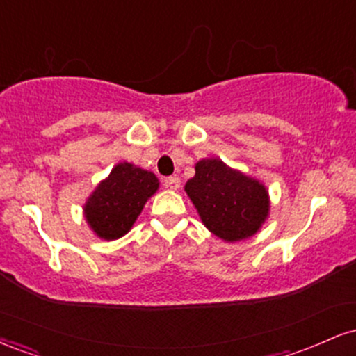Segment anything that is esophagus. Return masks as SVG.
<instances>
[{"label": "esophagus", "mask_w": 356, "mask_h": 356, "mask_svg": "<svg viewBox=\"0 0 356 356\" xmlns=\"http://www.w3.org/2000/svg\"><path fill=\"white\" fill-rule=\"evenodd\" d=\"M165 186L169 187V189L177 191L179 187H181V179H179V177H167L165 179Z\"/></svg>", "instance_id": "obj_1"}]
</instances>
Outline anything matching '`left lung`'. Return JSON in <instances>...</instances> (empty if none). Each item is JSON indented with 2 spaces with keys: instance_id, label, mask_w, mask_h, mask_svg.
<instances>
[{
  "instance_id": "left-lung-1",
  "label": "left lung",
  "mask_w": 356,
  "mask_h": 356,
  "mask_svg": "<svg viewBox=\"0 0 356 356\" xmlns=\"http://www.w3.org/2000/svg\"><path fill=\"white\" fill-rule=\"evenodd\" d=\"M204 226L227 243L254 236L269 214V195L257 179L220 159H202L184 187Z\"/></svg>"
}]
</instances>
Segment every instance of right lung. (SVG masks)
<instances>
[{"label":"right lung","mask_w":356,"mask_h":356,"mask_svg":"<svg viewBox=\"0 0 356 356\" xmlns=\"http://www.w3.org/2000/svg\"><path fill=\"white\" fill-rule=\"evenodd\" d=\"M157 189L155 174L120 162L85 202L83 212L90 229L105 241L122 238L132 229L145 202Z\"/></svg>","instance_id":"right-lung-1"}]
</instances>
